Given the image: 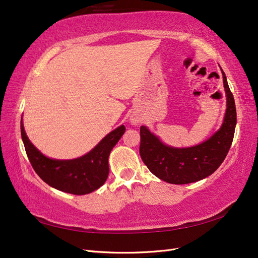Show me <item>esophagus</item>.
<instances>
[{
	"label": "esophagus",
	"mask_w": 258,
	"mask_h": 258,
	"mask_svg": "<svg viewBox=\"0 0 258 258\" xmlns=\"http://www.w3.org/2000/svg\"><path fill=\"white\" fill-rule=\"evenodd\" d=\"M130 122L134 124V126H138V124L141 122V118H139L137 116H132L130 118Z\"/></svg>",
	"instance_id": "esophagus-1"
}]
</instances>
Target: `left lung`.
<instances>
[{
	"instance_id": "8db88e82",
	"label": "left lung",
	"mask_w": 258,
	"mask_h": 258,
	"mask_svg": "<svg viewBox=\"0 0 258 258\" xmlns=\"http://www.w3.org/2000/svg\"><path fill=\"white\" fill-rule=\"evenodd\" d=\"M226 93V112L221 128L205 142L189 147L163 143L146 126H141L140 155L151 172L170 184H189L212 174L221 166L231 146L237 124L235 99L221 68Z\"/></svg>"
}]
</instances>
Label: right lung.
I'll use <instances>...</instances> for the list:
<instances>
[{"label": "right lung", "instance_id": "add662e5", "mask_svg": "<svg viewBox=\"0 0 258 258\" xmlns=\"http://www.w3.org/2000/svg\"><path fill=\"white\" fill-rule=\"evenodd\" d=\"M20 129L28 158L37 175L53 188L73 195L92 192L105 183L110 171L108 156L126 131V127L121 124L106 135L87 154L64 160L47 157L31 143L23 128L22 117Z\"/></svg>", "mask_w": 258, "mask_h": 258}]
</instances>
